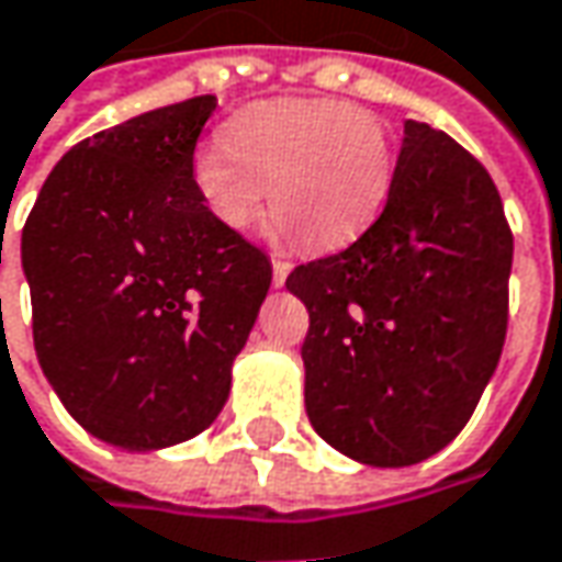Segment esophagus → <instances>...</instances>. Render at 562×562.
Returning a JSON list of instances; mask_svg holds the SVG:
<instances>
[{"label":"esophagus","mask_w":562,"mask_h":562,"mask_svg":"<svg viewBox=\"0 0 562 562\" xmlns=\"http://www.w3.org/2000/svg\"><path fill=\"white\" fill-rule=\"evenodd\" d=\"M288 274H291V262H284V259H271V284H274V288H284Z\"/></svg>","instance_id":"esophagus-1"}]
</instances>
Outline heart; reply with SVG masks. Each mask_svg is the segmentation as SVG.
<instances>
[{
    "label": "heart",
    "instance_id": "obj_1",
    "mask_svg": "<svg viewBox=\"0 0 562 562\" xmlns=\"http://www.w3.org/2000/svg\"><path fill=\"white\" fill-rule=\"evenodd\" d=\"M395 180V142L367 106L331 98L249 103L221 142L195 148L189 183L224 231H246L271 202V234L338 249L360 237Z\"/></svg>",
    "mask_w": 562,
    "mask_h": 562
}]
</instances>
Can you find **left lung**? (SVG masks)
I'll return each instance as SVG.
<instances>
[{
    "instance_id": "8db88e82",
    "label": "left lung",
    "mask_w": 562,
    "mask_h": 562,
    "mask_svg": "<svg viewBox=\"0 0 562 562\" xmlns=\"http://www.w3.org/2000/svg\"><path fill=\"white\" fill-rule=\"evenodd\" d=\"M513 234L491 173L456 138L405 120L376 224L291 271L310 310L303 398L331 449L405 468L462 434L506 341Z\"/></svg>"
}]
</instances>
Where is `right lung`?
Masks as SVG:
<instances>
[{
  "label": "right lung",
  "instance_id": "1",
  "mask_svg": "<svg viewBox=\"0 0 562 562\" xmlns=\"http://www.w3.org/2000/svg\"><path fill=\"white\" fill-rule=\"evenodd\" d=\"M214 106L202 94L78 142L21 234L43 376L126 452L214 424L271 288L266 252L214 224L189 183Z\"/></svg>",
  "mask_w": 562,
  "mask_h": 562
}]
</instances>
